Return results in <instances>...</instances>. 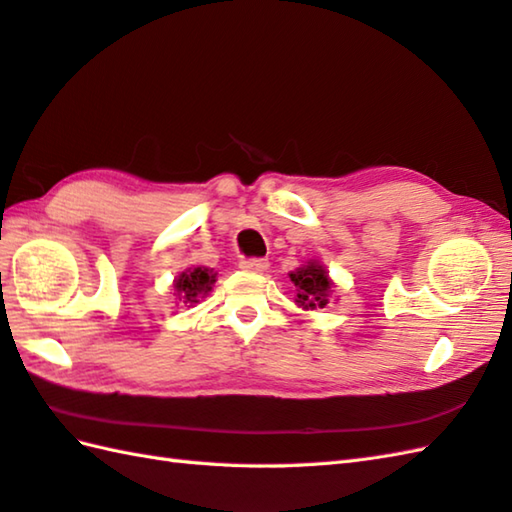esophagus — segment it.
<instances>
[{
    "label": "esophagus",
    "mask_w": 512,
    "mask_h": 512,
    "mask_svg": "<svg viewBox=\"0 0 512 512\" xmlns=\"http://www.w3.org/2000/svg\"><path fill=\"white\" fill-rule=\"evenodd\" d=\"M239 266H242L244 270H250V273H264V270L268 268V262H266V259H259V257H248V259H242Z\"/></svg>",
    "instance_id": "34e87169"
}]
</instances>
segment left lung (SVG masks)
<instances>
[{
  "instance_id": "left-lung-1",
  "label": "left lung",
  "mask_w": 512,
  "mask_h": 512,
  "mask_svg": "<svg viewBox=\"0 0 512 512\" xmlns=\"http://www.w3.org/2000/svg\"><path fill=\"white\" fill-rule=\"evenodd\" d=\"M290 281L297 286V303L303 308H323L328 303L332 281L328 279L323 266L310 262L295 273H290Z\"/></svg>"
}]
</instances>
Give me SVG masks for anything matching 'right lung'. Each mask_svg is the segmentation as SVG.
<instances>
[{
  "label": "right lung",
  "instance_id": "obj_1",
  "mask_svg": "<svg viewBox=\"0 0 512 512\" xmlns=\"http://www.w3.org/2000/svg\"><path fill=\"white\" fill-rule=\"evenodd\" d=\"M215 284V275L211 273L209 268H193L182 273L176 281V292L178 297L184 299V303H198V297L206 295L211 290V286Z\"/></svg>",
  "mask_w": 512,
  "mask_h": 512
}]
</instances>
